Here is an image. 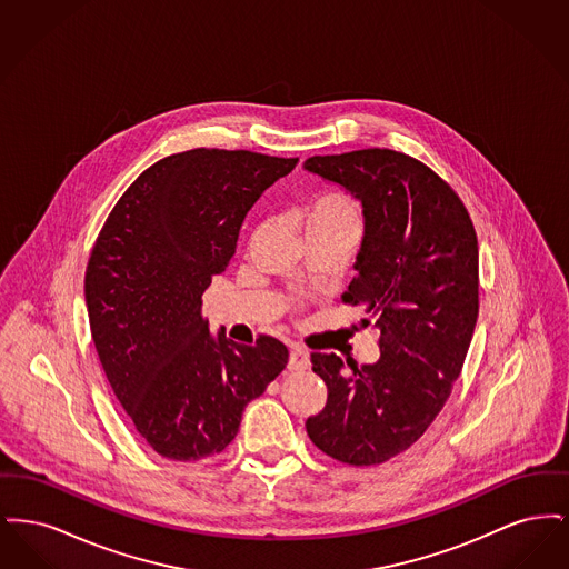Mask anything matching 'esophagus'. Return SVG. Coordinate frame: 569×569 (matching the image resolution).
<instances>
[{"label": "esophagus", "mask_w": 569, "mask_h": 569, "mask_svg": "<svg viewBox=\"0 0 569 569\" xmlns=\"http://www.w3.org/2000/svg\"><path fill=\"white\" fill-rule=\"evenodd\" d=\"M288 369L290 371L309 369V353L302 352V350H292L290 358H288Z\"/></svg>", "instance_id": "esophagus-1"}]
</instances>
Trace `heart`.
I'll return each instance as SVG.
<instances>
[{
  "mask_svg": "<svg viewBox=\"0 0 569 569\" xmlns=\"http://www.w3.org/2000/svg\"><path fill=\"white\" fill-rule=\"evenodd\" d=\"M309 223L358 226V209L346 193L326 191L307 207V226Z\"/></svg>",
  "mask_w": 569,
  "mask_h": 569,
  "instance_id": "obj_1",
  "label": "heart"
}]
</instances>
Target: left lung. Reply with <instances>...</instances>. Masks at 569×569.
<instances>
[{
    "mask_svg": "<svg viewBox=\"0 0 569 569\" xmlns=\"http://www.w3.org/2000/svg\"><path fill=\"white\" fill-rule=\"evenodd\" d=\"M302 168L362 204L343 300L365 307L379 330L373 365L346 360V369L335 353H311L328 399L305 427L328 457L379 465L422 437L459 378L478 320L476 230L455 190L406 153L360 149Z\"/></svg>",
    "mask_w": 569,
    "mask_h": 569,
    "instance_id": "1",
    "label": "left lung"
}]
</instances>
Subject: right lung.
<instances>
[{
    "mask_svg": "<svg viewBox=\"0 0 569 569\" xmlns=\"http://www.w3.org/2000/svg\"><path fill=\"white\" fill-rule=\"evenodd\" d=\"M297 162L226 149L168 156L119 198L93 244L84 302L96 350L136 431L166 459L221 452L288 365L272 337H213L200 309L247 211Z\"/></svg>",
    "mask_w": 569,
    "mask_h": 569,
    "instance_id": "add662e5",
    "label": "right lung"
}]
</instances>
